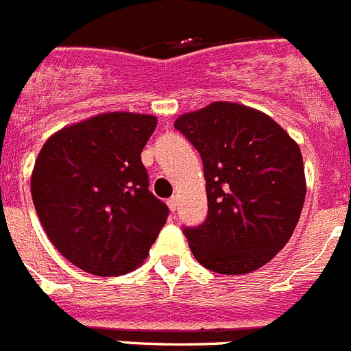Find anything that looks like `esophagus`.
<instances>
[{
	"label": "esophagus",
	"mask_w": 351,
	"mask_h": 351,
	"mask_svg": "<svg viewBox=\"0 0 351 351\" xmlns=\"http://www.w3.org/2000/svg\"><path fill=\"white\" fill-rule=\"evenodd\" d=\"M178 197L173 195V197H170L169 199V202H167V204H169V208H170V211H176V209H178Z\"/></svg>",
	"instance_id": "obj_1"
}]
</instances>
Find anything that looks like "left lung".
<instances>
[{"label":"left lung","instance_id":"1","mask_svg":"<svg viewBox=\"0 0 351 351\" xmlns=\"http://www.w3.org/2000/svg\"><path fill=\"white\" fill-rule=\"evenodd\" d=\"M204 165L208 218L184 227L204 268L243 275L289 241L305 200L300 147L266 113L217 101L173 122Z\"/></svg>","mask_w":351,"mask_h":351}]
</instances>
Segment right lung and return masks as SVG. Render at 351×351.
Instances as JSON below:
<instances>
[{
  "instance_id": "obj_1",
  "label": "right lung",
  "mask_w": 351,
  "mask_h": 351,
  "mask_svg": "<svg viewBox=\"0 0 351 351\" xmlns=\"http://www.w3.org/2000/svg\"><path fill=\"white\" fill-rule=\"evenodd\" d=\"M154 115L99 113L51 134L32 172L47 238L65 259L99 277L130 274L149 256L169 208L149 191L142 149Z\"/></svg>"
}]
</instances>
